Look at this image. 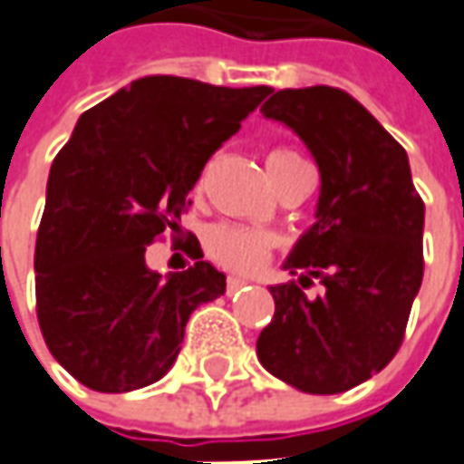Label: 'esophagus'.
Returning <instances> with one entry per match:
<instances>
[{
    "instance_id": "esophagus-1",
    "label": "esophagus",
    "mask_w": 464,
    "mask_h": 464,
    "mask_svg": "<svg viewBox=\"0 0 464 464\" xmlns=\"http://www.w3.org/2000/svg\"><path fill=\"white\" fill-rule=\"evenodd\" d=\"M246 285H248V282H244V279H228V285H226V292H228V295H236V292L246 289Z\"/></svg>"
}]
</instances>
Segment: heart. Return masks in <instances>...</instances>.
<instances>
[{
  "label": "heart",
  "instance_id": "1",
  "mask_svg": "<svg viewBox=\"0 0 464 464\" xmlns=\"http://www.w3.org/2000/svg\"><path fill=\"white\" fill-rule=\"evenodd\" d=\"M297 157L292 150H274L266 162H279ZM276 238L272 233L248 228V226H233L218 223L206 233V251L218 266L233 274H258L272 256Z\"/></svg>",
  "mask_w": 464,
  "mask_h": 464
}]
</instances>
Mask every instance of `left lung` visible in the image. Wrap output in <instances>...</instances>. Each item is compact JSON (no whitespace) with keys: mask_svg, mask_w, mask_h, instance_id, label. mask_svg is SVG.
Returning a JSON list of instances; mask_svg holds the SVG:
<instances>
[{"mask_svg":"<svg viewBox=\"0 0 464 464\" xmlns=\"http://www.w3.org/2000/svg\"><path fill=\"white\" fill-rule=\"evenodd\" d=\"M286 124L320 169L312 228L285 261L297 282L269 286L261 365L304 393H340L383 371L401 348L424 276V203L399 141L351 93L285 88L261 106ZM320 278L310 300L301 286Z\"/></svg>","mask_w":464,"mask_h":464,"instance_id":"left-lung-1","label":"left lung"}]
</instances>
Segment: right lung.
I'll return each mask as SVG.
<instances>
[{
  "mask_svg": "<svg viewBox=\"0 0 464 464\" xmlns=\"http://www.w3.org/2000/svg\"><path fill=\"white\" fill-rule=\"evenodd\" d=\"M269 93L147 75L81 113L50 167L34 297L53 358L83 386L126 393L160 381L195 307L226 292L203 251L167 279L144 251L167 228L182 231L206 162Z\"/></svg>",
  "mask_w": 464,
  "mask_h": 464,
  "instance_id": "obj_1",
  "label": "right lung"
}]
</instances>
